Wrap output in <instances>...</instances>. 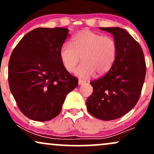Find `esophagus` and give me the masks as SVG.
I'll return each mask as SVG.
<instances>
[{
	"label": "esophagus",
	"mask_w": 154,
	"mask_h": 154,
	"mask_svg": "<svg viewBox=\"0 0 154 154\" xmlns=\"http://www.w3.org/2000/svg\"><path fill=\"white\" fill-rule=\"evenodd\" d=\"M85 82V81L82 80V79H79V80H78V84H79V85H81L84 84Z\"/></svg>",
	"instance_id": "34e87169"
}]
</instances>
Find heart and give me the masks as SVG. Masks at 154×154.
Instances as JSON below:
<instances>
[{"instance_id": "1", "label": "heart", "mask_w": 154, "mask_h": 154, "mask_svg": "<svg viewBox=\"0 0 154 154\" xmlns=\"http://www.w3.org/2000/svg\"><path fill=\"white\" fill-rule=\"evenodd\" d=\"M117 55V44L109 36L85 29L72 39V45L63 44L59 51L61 63L68 72L75 70L81 59L83 62L75 70L82 78L105 75L114 64Z\"/></svg>"}]
</instances>
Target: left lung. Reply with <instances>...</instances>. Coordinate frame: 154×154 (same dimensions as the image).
Returning a JSON list of instances; mask_svg holds the SVG:
<instances>
[{"instance_id": "obj_1", "label": "left lung", "mask_w": 154, "mask_h": 154, "mask_svg": "<svg viewBox=\"0 0 154 154\" xmlns=\"http://www.w3.org/2000/svg\"><path fill=\"white\" fill-rule=\"evenodd\" d=\"M117 44L114 64L101 78L91 82L93 92L86 101L88 111L104 121L116 119L137 103L146 77V62L140 44L121 27H100Z\"/></svg>"}]
</instances>
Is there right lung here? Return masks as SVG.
Here are the masks:
<instances>
[{"label": "right lung", "instance_id": "1", "mask_svg": "<svg viewBox=\"0 0 154 154\" xmlns=\"http://www.w3.org/2000/svg\"><path fill=\"white\" fill-rule=\"evenodd\" d=\"M69 29H33L14 49L8 62V84L19 109L29 119L45 122L59 114L66 96L78 85L59 56Z\"/></svg>", "mask_w": 154, "mask_h": 154}]
</instances>
